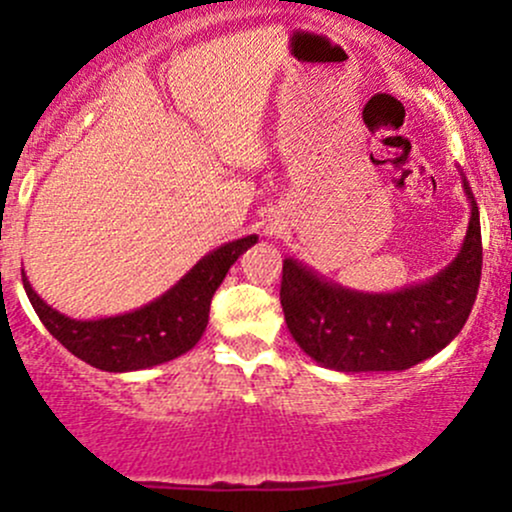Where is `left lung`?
<instances>
[{
    "mask_svg": "<svg viewBox=\"0 0 512 512\" xmlns=\"http://www.w3.org/2000/svg\"><path fill=\"white\" fill-rule=\"evenodd\" d=\"M472 216L457 257L436 276L390 293L346 289L286 257L281 308L296 344L320 366L342 373L407 370L460 334L481 279L479 207L462 175Z\"/></svg>",
    "mask_w": 512,
    "mask_h": 512,
    "instance_id": "1",
    "label": "left lung"
}]
</instances>
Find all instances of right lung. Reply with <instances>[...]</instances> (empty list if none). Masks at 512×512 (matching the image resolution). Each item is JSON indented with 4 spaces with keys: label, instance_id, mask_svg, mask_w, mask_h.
<instances>
[{
    "label": "right lung",
    "instance_id": "obj_1",
    "mask_svg": "<svg viewBox=\"0 0 512 512\" xmlns=\"http://www.w3.org/2000/svg\"><path fill=\"white\" fill-rule=\"evenodd\" d=\"M255 243L257 236H245L221 245L204 255L173 289L156 301L132 313L98 320H74L62 315L33 291L26 272H21L23 289L40 322L64 349L93 368L129 373L173 361L202 339L209 322L211 298L226 279L228 269Z\"/></svg>",
    "mask_w": 512,
    "mask_h": 512
}]
</instances>
